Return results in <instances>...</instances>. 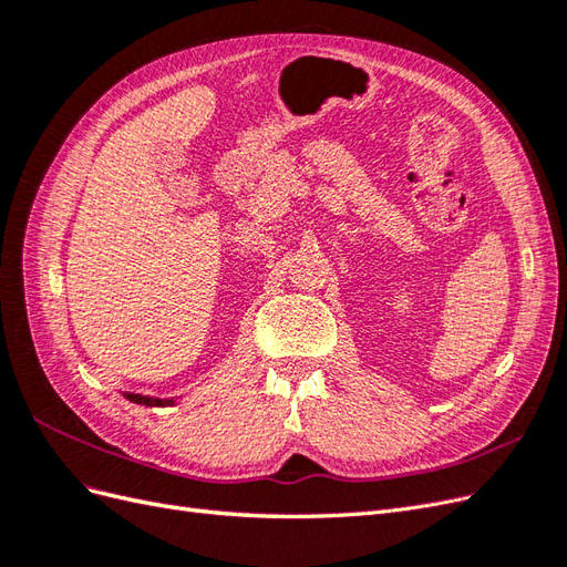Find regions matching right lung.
<instances>
[{
    "mask_svg": "<svg viewBox=\"0 0 567 567\" xmlns=\"http://www.w3.org/2000/svg\"><path fill=\"white\" fill-rule=\"evenodd\" d=\"M125 400L134 404H144V406H169L175 404V400H158V398H146V394H134V392H123Z\"/></svg>",
    "mask_w": 567,
    "mask_h": 567,
    "instance_id": "right-lung-1",
    "label": "right lung"
}]
</instances>
